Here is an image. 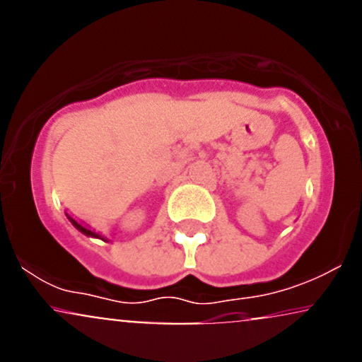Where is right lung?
<instances>
[{"instance_id":"obj_1","label":"right lung","mask_w":362,"mask_h":362,"mask_svg":"<svg viewBox=\"0 0 362 362\" xmlns=\"http://www.w3.org/2000/svg\"><path fill=\"white\" fill-rule=\"evenodd\" d=\"M66 216H68V214H66ZM68 219H69V221H71V224H73V226H74V228H76V230H78V231H81V233H83V235L90 236V238H100V240H103V242H107V240H105V238H102V236H100V235H98V233H95V231H91V230H88V228L81 226V224H80V223H78V221H76V219H73V218H71V216H68Z\"/></svg>"}]
</instances>
